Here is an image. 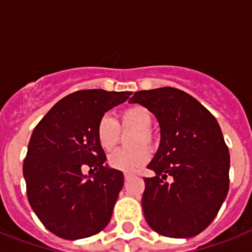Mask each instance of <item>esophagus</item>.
<instances>
[{
  "label": "esophagus",
  "instance_id": "34e87169",
  "mask_svg": "<svg viewBox=\"0 0 252 252\" xmlns=\"http://www.w3.org/2000/svg\"><path fill=\"white\" fill-rule=\"evenodd\" d=\"M124 177H125V179H126V180H128V179H131V178L136 177V175L133 174V173H131V171H125Z\"/></svg>",
  "mask_w": 252,
  "mask_h": 252
}]
</instances>
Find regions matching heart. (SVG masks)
Returning <instances> with one entry per match:
<instances>
[{
    "label": "heart",
    "instance_id": "b5f03b06",
    "mask_svg": "<svg viewBox=\"0 0 252 252\" xmlns=\"http://www.w3.org/2000/svg\"><path fill=\"white\" fill-rule=\"evenodd\" d=\"M153 115L144 106L133 104L120 111L117 121L108 115L102 116L95 126V137L103 150L111 151L119 144L120 128H133L127 137L128 148L113 151L108 157V165L121 171H135L144 166L150 159L149 148L158 144L157 135L151 130ZM147 146L145 147V145Z\"/></svg>",
    "mask_w": 252,
    "mask_h": 252
}]
</instances>
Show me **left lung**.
I'll use <instances>...</instances> for the list:
<instances>
[{
  "mask_svg": "<svg viewBox=\"0 0 252 252\" xmlns=\"http://www.w3.org/2000/svg\"><path fill=\"white\" fill-rule=\"evenodd\" d=\"M130 102L157 116L161 131L159 150L148 165L157 175L144 178L146 222L166 237L201 233L230 188V153L217 120L194 97L171 87L135 92ZM169 176L171 182H166Z\"/></svg>",
  "mask_w": 252,
  "mask_h": 252,
  "instance_id": "obj_1",
  "label": "left lung"
}]
</instances>
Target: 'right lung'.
<instances>
[{
    "mask_svg": "<svg viewBox=\"0 0 252 252\" xmlns=\"http://www.w3.org/2000/svg\"><path fill=\"white\" fill-rule=\"evenodd\" d=\"M130 95L77 91L60 99L32 131L22 168L26 194L40 222L60 239H86L110 222L124 174L104 166L95 126ZM83 166L96 170L92 180L81 174Z\"/></svg>",
    "mask_w": 252,
    "mask_h": 252,
    "instance_id": "right-lung-1",
    "label": "right lung"
}]
</instances>
